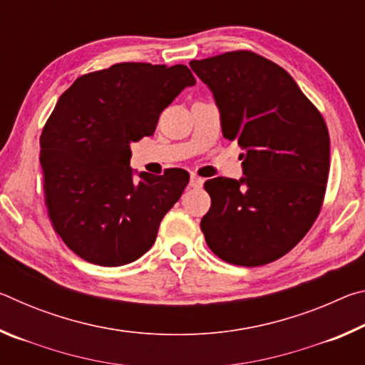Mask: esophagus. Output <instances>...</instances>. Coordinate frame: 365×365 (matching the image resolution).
<instances>
[{
	"label": "esophagus",
	"instance_id": "esophagus-1",
	"mask_svg": "<svg viewBox=\"0 0 365 365\" xmlns=\"http://www.w3.org/2000/svg\"><path fill=\"white\" fill-rule=\"evenodd\" d=\"M190 187H191V188H200V187H202V178L197 177L196 174H191V177H190Z\"/></svg>",
	"mask_w": 365,
	"mask_h": 365
}]
</instances>
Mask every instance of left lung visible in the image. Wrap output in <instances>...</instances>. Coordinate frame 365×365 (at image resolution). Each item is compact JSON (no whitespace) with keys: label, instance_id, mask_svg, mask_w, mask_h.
<instances>
[{"label":"left lung","instance_id":"obj_1","mask_svg":"<svg viewBox=\"0 0 365 365\" xmlns=\"http://www.w3.org/2000/svg\"><path fill=\"white\" fill-rule=\"evenodd\" d=\"M190 67L212 90L224 137L245 151L242 180L205 182L206 243L235 265L277 261L304 238L324 205L330 170L324 117L293 77L261 54L238 49Z\"/></svg>","mask_w":365,"mask_h":365}]
</instances>
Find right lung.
Segmentation results:
<instances>
[{"mask_svg": "<svg viewBox=\"0 0 365 365\" xmlns=\"http://www.w3.org/2000/svg\"><path fill=\"white\" fill-rule=\"evenodd\" d=\"M196 80L187 66L119 63L78 77L40 137L48 217L78 257L104 267L137 261L190 174H137L130 143L156 130L159 115Z\"/></svg>", "mask_w": 365, "mask_h": 365, "instance_id": "obj_1", "label": "right lung"}]
</instances>
